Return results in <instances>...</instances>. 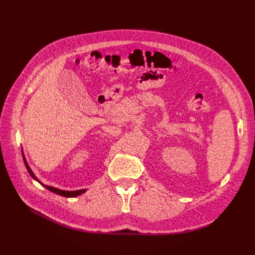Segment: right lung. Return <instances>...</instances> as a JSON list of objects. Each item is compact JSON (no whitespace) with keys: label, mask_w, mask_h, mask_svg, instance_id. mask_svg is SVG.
Returning a JSON list of instances; mask_svg holds the SVG:
<instances>
[{"label":"right lung","mask_w":255,"mask_h":255,"mask_svg":"<svg viewBox=\"0 0 255 255\" xmlns=\"http://www.w3.org/2000/svg\"><path fill=\"white\" fill-rule=\"evenodd\" d=\"M22 158H23V162H24V164H25V167H26V169H28V171H29V173H30V176H31L34 180H36L37 182H39V183L41 184L42 186H44L45 188H46V189H48L49 191H51V192H53V193H56V194H59V195H62V196H65V197H75V196H78V195L83 194V193H85V192L87 191L86 189H80V190H75V191H65V190H61V189L55 188V187H51V186L44 185L43 183L40 182V181L35 177L34 172H33V171H32V169L30 168V166H29L28 162H26V160H25L24 155H23V152H22Z\"/></svg>","instance_id":"1"}]
</instances>
